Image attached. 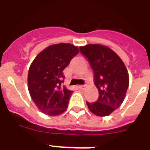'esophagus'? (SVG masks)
I'll use <instances>...</instances> for the list:
<instances>
[{"label": "esophagus", "mask_w": 150, "mask_h": 150, "mask_svg": "<svg viewBox=\"0 0 150 150\" xmlns=\"http://www.w3.org/2000/svg\"><path fill=\"white\" fill-rule=\"evenodd\" d=\"M86 85H81V86H79V89H82V90H85V89H86Z\"/></svg>", "instance_id": "1"}]
</instances>
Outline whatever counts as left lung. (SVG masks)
<instances>
[{"mask_svg": "<svg viewBox=\"0 0 150 150\" xmlns=\"http://www.w3.org/2000/svg\"><path fill=\"white\" fill-rule=\"evenodd\" d=\"M79 50L89 60L99 91L97 101L86 102L88 108L96 116H108L125 98L129 85L128 70L121 57L107 46L87 44Z\"/></svg>", "mask_w": 150, "mask_h": 150, "instance_id": "obj_1", "label": "left lung"}]
</instances>
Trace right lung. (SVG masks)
Returning <instances> with one entry per match:
<instances>
[{"label":"right lung","mask_w":150,"mask_h":150,"mask_svg":"<svg viewBox=\"0 0 150 150\" xmlns=\"http://www.w3.org/2000/svg\"><path fill=\"white\" fill-rule=\"evenodd\" d=\"M79 52L77 46L57 43L43 50L30 64L28 89L32 100L43 114L57 116L68 108L73 91L62 86L64 69Z\"/></svg>","instance_id":"obj_1"}]
</instances>
